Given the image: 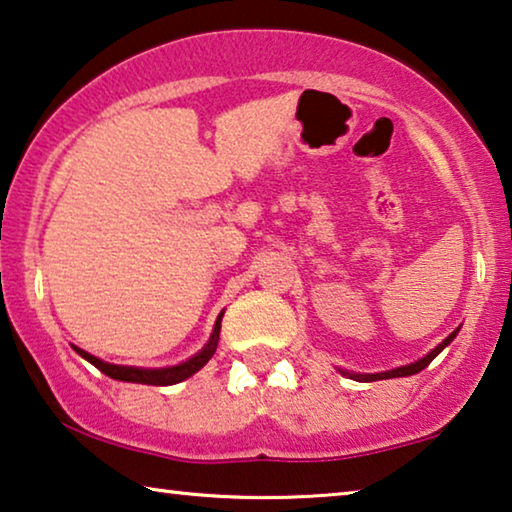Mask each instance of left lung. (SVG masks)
Returning <instances> with one entry per match:
<instances>
[{"label": "left lung", "instance_id": "obj_1", "mask_svg": "<svg viewBox=\"0 0 512 512\" xmlns=\"http://www.w3.org/2000/svg\"><path fill=\"white\" fill-rule=\"evenodd\" d=\"M457 331L460 329H455L451 335H448V338L441 342L439 347H434L430 354L427 356H423L421 361H416V363H409V365H402V368H395V370H388V372H375V375H358V372H347V370H340L342 375H347V377H352V379H356V381H377V379H393V377H409V375H416V372H421L423 368H427V365H430L434 358H437L441 352H444V349L451 345L453 342V338L457 335Z\"/></svg>", "mask_w": 512, "mask_h": 512}]
</instances>
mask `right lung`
<instances>
[{
  "label": "right lung",
  "mask_w": 512,
  "mask_h": 512,
  "mask_svg": "<svg viewBox=\"0 0 512 512\" xmlns=\"http://www.w3.org/2000/svg\"><path fill=\"white\" fill-rule=\"evenodd\" d=\"M220 319H223V312H220L216 319V326H213V333L207 342V347L202 352H197L195 356H190L188 361H183L179 365H172V368H131V365H114V363H105L101 358L91 356L85 349L75 347L73 349L78 352L85 361H89L94 368H98L103 375H108L112 379L119 381H133V384H149V386H172L179 384V381L193 377L197 370H202L204 365L209 363V358L216 354L218 347V338H220Z\"/></svg>",
  "instance_id": "add662e5"
}]
</instances>
